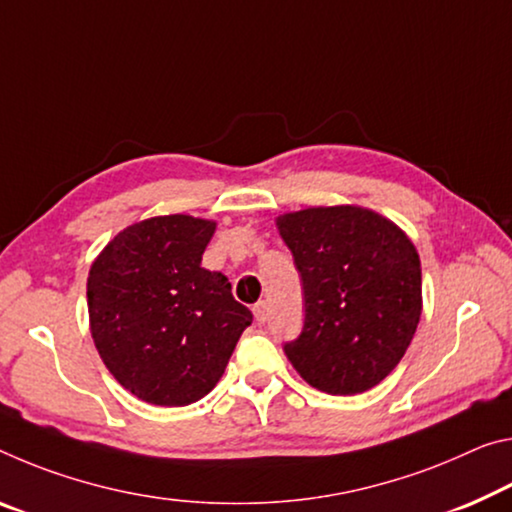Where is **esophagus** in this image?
Masks as SVG:
<instances>
[{
	"label": "esophagus",
	"mask_w": 512,
	"mask_h": 512,
	"mask_svg": "<svg viewBox=\"0 0 512 512\" xmlns=\"http://www.w3.org/2000/svg\"><path fill=\"white\" fill-rule=\"evenodd\" d=\"M253 314H255L257 323L269 321V303H266V300H259V303L253 307Z\"/></svg>",
	"instance_id": "obj_1"
}]
</instances>
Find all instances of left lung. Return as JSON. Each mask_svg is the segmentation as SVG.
I'll return each mask as SVG.
<instances>
[{
  "instance_id": "1",
  "label": "left lung",
  "mask_w": 512,
  "mask_h": 512,
  "mask_svg": "<svg viewBox=\"0 0 512 512\" xmlns=\"http://www.w3.org/2000/svg\"><path fill=\"white\" fill-rule=\"evenodd\" d=\"M303 282L305 321L285 353L326 394L376 387L408 351L421 316V264L399 225L371 209L310 207L278 216Z\"/></svg>"
}]
</instances>
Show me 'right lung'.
<instances>
[{"label":"right lung","mask_w":512,"mask_h":512,"mask_svg":"<svg viewBox=\"0 0 512 512\" xmlns=\"http://www.w3.org/2000/svg\"><path fill=\"white\" fill-rule=\"evenodd\" d=\"M216 223L154 216L113 237L88 273V316L102 362L152 405L212 392L253 314L223 273L202 269Z\"/></svg>","instance_id":"add662e5"}]
</instances>
